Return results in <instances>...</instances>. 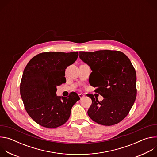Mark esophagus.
Returning <instances> with one entry per match:
<instances>
[{
  "label": "esophagus",
  "mask_w": 157,
  "mask_h": 157,
  "mask_svg": "<svg viewBox=\"0 0 157 157\" xmlns=\"http://www.w3.org/2000/svg\"><path fill=\"white\" fill-rule=\"evenodd\" d=\"M79 98L81 99V98H84L85 95H84V94H81V93H80V94H79Z\"/></svg>",
  "instance_id": "1"
}]
</instances>
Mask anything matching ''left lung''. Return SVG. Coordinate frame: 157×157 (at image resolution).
Here are the masks:
<instances>
[{"instance_id":"obj_1","label":"left lung","mask_w":157,"mask_h":157,"mask_svg":"<svg viewBox=\"0 0 157 157\" xmlns=\"http://www.w3.org/2000/svg\"><path fill=\"white\" fill-rule=\"evenodd\" d=\"M79 58L93 71L89 84L104 98L99 102L87 94L92 100L89 117L103 125L118 124L128 115L137 96L136 72L131 61L122 52L108 50L79 52Z\"/></svg>"}]
</instances>
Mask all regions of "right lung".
<instances>
[{"label":"right lung","mask_w":157,"mask_h":157,"mask_svg":"<svg viewBox=\"0 0 157 157\" xmlns=\"http://www.w3.org/2000/svg\"><path fill=\"white\" fill-rule=\"evenodd\" d=\"M78 52H44L33 57L24 69L20 95L25 109L38 124L54 128L70 118L71 108L80 99L71 92L68 97L57 96L56 86L66 82L65 69L73 64Z\"/></svg>","instance_id":"obj_1"}]
</instances>
